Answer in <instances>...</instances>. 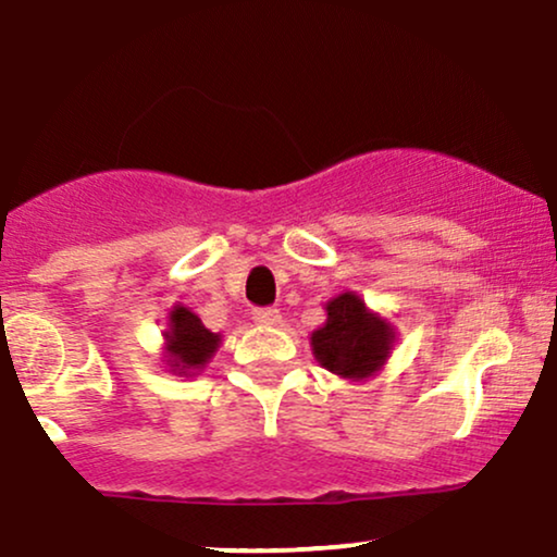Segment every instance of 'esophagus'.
Returning a JSON list of instances; mask_svg holds the SVG:
<instances>
[{"label": "esophagus", "mask_w": 557, "mask_h": 557, "mask_svg": "<svg viewBox=\"0 0 557 557\" xmlns=\"http://www.w3.org/2000/svg\"><path fill=\"white\" fill-rule=\"evenodd\" d=\"M251 318L262 325H277L280 323V310L277 308H255L251 310Z\"/></svg>", "instance_id": "obj_1"}]
</instances>
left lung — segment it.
I'll return each instance as SVG.
<instances>
[{"label": "left lung", "mask_w": 557, "mask_h": 557, "mask_svg": "<svg viewBox=\"0 0 557 557\" xmlns=\"http://www.w3.org/2000/svg\"><path fill=\"white\" fill-rule=\"evenodd\" d=\"M325 323L310 336L318 364L351 382L380 372L395 344V329L356 293H341L325 302Z\"/></svg>", "instance_id": "1"}]
</instances>
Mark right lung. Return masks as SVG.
<instances>
[{
    "label": "right lung",
    "instance_id": "add662e5",
    "mask_svg": "<svg viewBox=\"0 0 557 557\" xmlns=\"http://www.w3.org/2000/svg\"><path fill=\"white\" fill-rule=\"evenodd\" d=\"M165 331V361L170 372L188 376L201 372L221 344L219 333L206 329L193 310L173 306Z\"/></svg>",
    "mask_w": 557,
    "mask_h": 557
}]
</instances>
